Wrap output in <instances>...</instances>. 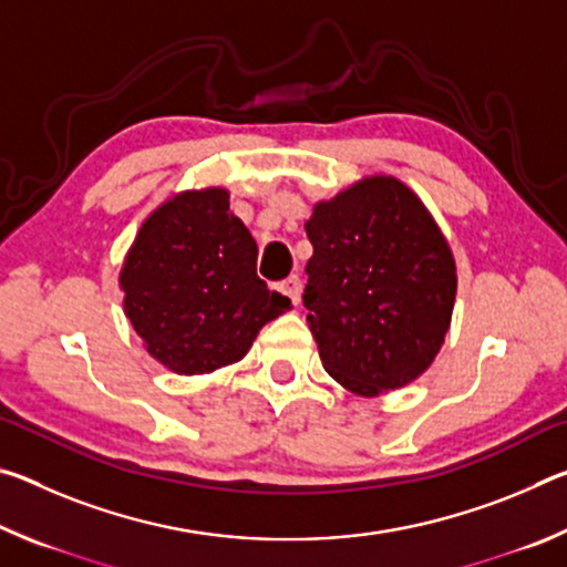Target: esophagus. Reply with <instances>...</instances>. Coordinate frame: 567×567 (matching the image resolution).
<instances>
[{"mask_svg":"<svg viewBox=\"0 0 567 567\" xmlns=\"http://www.w3.org/2000/svg\"><path fill=\"white\" fill-rule=\"evenodd\" d=\"M275 290L280 292V295H285L287 300H290L292 305H297V302H300V290H302L300 277H297V275L287 277V280H282V282H277V285H275Z\"/></svg>","mask_w":567,"mask_h":567,"instance_id":"esophagus-1","label":"esophagus"}]
</instances>
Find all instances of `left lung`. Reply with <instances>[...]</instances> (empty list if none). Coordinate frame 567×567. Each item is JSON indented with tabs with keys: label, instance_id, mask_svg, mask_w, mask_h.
<instances>
[{
	"label": "left lung",
	"instance_id": "8db88e82",
	"mask_svg": "<svg viewBox=\"0 0 567 567\" xmlns=\"http://www.w3.org/2000/svg\"><path fill=\"white\" fill-rule=\"evenodd\" d=\"M302 302L328 375L358 395L408 385L435 360L455 305V260L415 192L364 177L305 223Z\"/></svg>",
	"mask_w": 567,
	"mask_h": 567
}]
</instances>
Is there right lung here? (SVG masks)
I'll list each match as a JSON object with an SVG mask.
<instances>
[{
	"label": "right lung",
	"instance_id": "add662e5",
	"mask_svg": "<svg viewBox=\"0 0 567 567\" xmlns=\"http://www.w3.org/2000/svg\"><path fill=\"white\" fill-rule=\"evenodd\" d=\"M124 315L177 375L243 360L290 300L257 277V245L223 187L182 192L147 217L124 260Z\"/></svg>",
	"mask_w": 567,
	"mask_h": 567
}]
</instances>
